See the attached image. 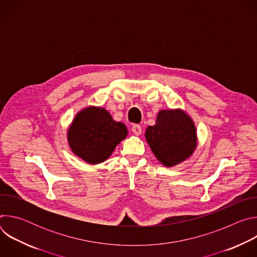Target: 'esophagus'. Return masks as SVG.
<instances>
[{"label":"esophagus","instance_id":"esophagus-1","mask_svg":"<svg viewBox=\"0 0 257 257\" xmlns=\"http://www.w3.org/2000/svg\"><path fill=\"white\" fill-rule=\"evenodd\" d=\"M132 132L135 134V135H140L141 134V127L139 125H133L132 128H131Z\"/></svg>","mask_w":257,"mask_h":257}]
</instances>
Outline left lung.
<instances>
[{"label": "left lung", "mask_w": 257, "mask_h": 257, "mask_svg": "<svg viewBox=\"0 0 257 257\" xmlns=\"http://www.w3.org/2000/svg\"><path fill=\"white\" fill-rule=\"evenodd\" d=\"M145 138L157 159L166 167L188 159L197 145L194 123L182 109H162L156 125L146 129Z\"/></svg>", "instance_id": "8db88e82"}]
</instances>
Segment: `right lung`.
Wrapping results in <instances>:
<instances>
[{
    "label": "right lung",
    "mask_w": 257,
    "mask_h": 257,
    "mask_svg": "<svg viewBox=\"0 0 257 257\" xmlns=\"http://www.w3.org/2000/svg\"><path fill=\"white\" fill-rule=\"evenodd\" d=\"M127 134L126 126L114 121L104 108L89 106L73 120L68 130V141L76 156L95 165L111 156Z\"/></svg>",
    "instance_id": "right-lung-1"
}]
</instances>
